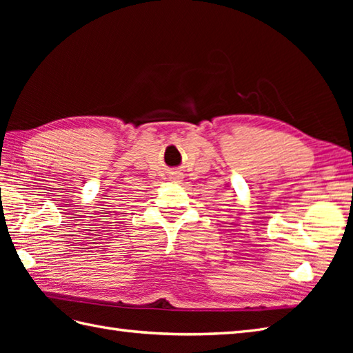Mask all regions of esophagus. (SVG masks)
I'll return each instance as SVG.
<instances>
[{
	"label": "esophagus",
	"instance_id": "esophagus-1",
	"mask_svg": "<svg viewBox=\"0 0 353 353\" xmlns=\"http://www.w3.org/2000/svg\"><path fill=\"white\" fill-rule=\"evenodd\" d=\"M174 179L179 182V181H181V176H174Z\"/></svg>",
	"mask_w": 353,
	"mask_h": 353
}]
</instances>
